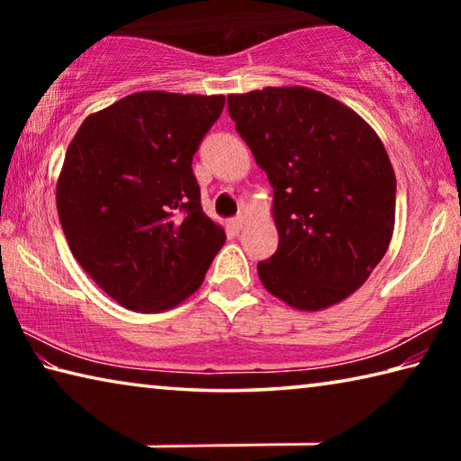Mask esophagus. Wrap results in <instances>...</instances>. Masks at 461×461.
Here are the masks:
<instances>
[{
	"label": "esophagus",
	"mask_w": 461,
	"mask_h": 461,
	"mask_svg": "<svg viewBox=\"0 0 461 461\" xmlns=\"http://www.w3.org/2000/svg\"><path fill=\"white\" fill-rule=\"evenodd\" d=\"M244 215H236V217H233V220L230 221V225H231V228L233 230H241V228H244Z\"/></svg>",
	"instance_id": "esophagus-1"
}]
</instances>
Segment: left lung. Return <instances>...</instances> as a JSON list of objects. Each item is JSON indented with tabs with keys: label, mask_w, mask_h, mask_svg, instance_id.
I'll use <instances>...</instances> for the list:
<instances>
[{
	"label": "left lung",
	"mask_w": 461,
	"mask_h": 461,
	"mask_svg": "<svg viewBox=\"0 0 461 461\" xmlns=\"http://www.w3.org/2000/svg\"><path fill=\"white\" fill-rule=\"evenodd\" d=\"M228 109L275 189L278 248L258 262L267 291L319 311L357 291L386 254L396 176L368 123L325 93L267 87Z\"/></svg>",
	"instance_id": "1"
}]
</instances>
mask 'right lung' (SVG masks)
Here are the masks:
<instances>
[{
	"mask_svg": "<svg viewBox=\"0 0 461 461\" xmlns=\"http://www.w3.org/2000/svg\"><path fill=\"white\" fill-rule=\"evenodd\" d=\"M223 95L142 91L81 123L57 185L73 256L131 311L158 313L193 294L225 231L203 213L193 156Z\"/></svg>",
	"mask_w": 461,
	"mask_h": 461,
	"instance_id": "obj_1",
	"label": "right lung"
}]
</instances>
